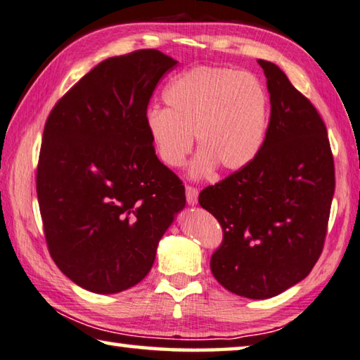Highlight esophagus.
Returning a JSON list of instances; mask_svg holds the SVG:
<instances>
[{
    "mask_svg": "<svg viewBox=\"0 0 360 360\" xmlns=\"http://www.w3.org/2000/svg\"><path fill=\"white\" fill-rule=\"evenodd\" d=\"M185 194H186V202H188V204L194 205V204L198 202V194H199L198 188H194V186H191V185H186Z\"/></svg>",
    "mask_w": 360,
    "mask_h": 360,
    "instance_id": "obj_1",
    "label": "esophagus"
}]
</instances>
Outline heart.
<instances>
[{
	"label": "heart",
	"instance_id": "heart-1",
	"mask_svg": "<svg viewBox=\"0 0 360 360\" xmlns=\"http://www.w3.org/2000/svg\"><path fill=\"white\" fill-rule=\"evenodd\" d=\"M167 110L151 108L146 132L164 166L180 167L193 150H201L193 175L215 166L236 172L262 151L268 134L269 96L252 73L223 67H196L176 76L164 89Z\"/></svg>",
	"mask_w": 360,
	"mask_h": 360
}]
</instances>
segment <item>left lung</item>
Listing matches in <instances>:
<instances>
[{
	"instance_id": "obj_1",
	"label": "left lung",
	"mask_w": 360,
	"mask_h": 360,
	"mask_svg": "<svg viewBox=\"0 0 360 360\" xmlns=\"http://www.w3.org/2000/svg\"><path fill=\"white\" fill-rule=\"evenodd\" d=\"M271 115L262 151L249 166L199 193L219 220L214 278L239 297L264 300L298 284L319 260L335 193L327 127L278 65L258 60Z\"/></svg>"
}]
</instances>
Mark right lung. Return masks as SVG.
<instances>
[{
    "instance_id": "right-lung-1",
    "label": "right lung",
    "mask_w": 360,
    "mask_h": 360,
    "mask_svg": "<svg viewBox=\"0 0 360 360\" xmlns=\"http://www.w3.org/2000/svg\"><path fill=\"white\" fill-rule=\"evenodd\" d=\"M176 65L156 49L110 57L47 116L37 193L52 260L75 284L117 293L145 278L185 186L159 161L145 116Z\"/></svg>"
}]
</instances>
